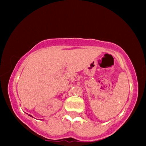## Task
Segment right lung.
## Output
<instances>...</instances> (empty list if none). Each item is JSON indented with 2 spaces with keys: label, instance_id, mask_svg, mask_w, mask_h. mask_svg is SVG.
I'll use <instances>...</instances> for the list:
<instances>
[{
  "label": "right lung",
  "instance_id": "1",
  "mask_svg": "<svg viewBox=\"0 0 146 146\" xmlns=\"http://www.w3.org/2000/svg\"><path fill=\"white\" fill-rule=\"evenodd\" d=\"M29 116H30V117H32V116H31V115H29Z\"/></svg>",
  "mask_w": 146,
  "mask_h": 146
}]
</instances>
